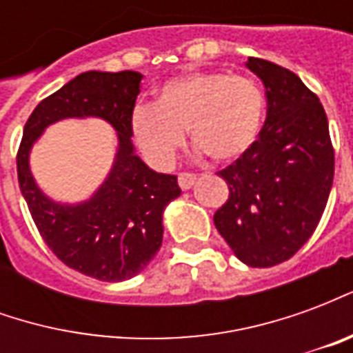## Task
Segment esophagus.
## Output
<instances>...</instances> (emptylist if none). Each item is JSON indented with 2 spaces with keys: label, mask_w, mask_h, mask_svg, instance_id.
Returning <instances> with one entry per match:
<instances>
[{
  "label": "esophagus",
  "mask_w": 353,
  "mask_h": 353,
  "mask_svg": "<svg viewBox=\"0 0 353 353\" xmlns=\"http://www.w3.org/2000/svg\"><path fill=\"white\" fill-rule=\"evenodd\" d=\"M194 181H196V176H194V174H187V172L179 174V177H177V183H179V187H181L183 191H189L192 185H194Z\"/></svg>",
  "instance_id": "esophagus-1"
}]
</instances>
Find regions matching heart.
<instances>
[{
    "label": "heart",
    "instance_id": "1",
    "mask_svg": "<svg viewBox=\"0 0 353 353\" xmlns=\"http://www.w3.org/2000/svg\"><path fill=\"white\" fill-rule=\"evenodd\" d=\"M265 96L248 77L223 72H189L157 88L153 105L132 113L134 143L154 168L172 166L183 145L185 128L196 153L215 161L242 159L259 138Z\"/></svg>",
    "mask_w": 353,
    "mask_h": 353
}]
</instances>
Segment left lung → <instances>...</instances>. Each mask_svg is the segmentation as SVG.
<instances>
[{"label":"left lung","instance_id":"left-lung-1","mask_svg":"<svg viewBox=\"0 0 353 353\" xmlns=\"http://www.w3.org/2000/svg\"><path fill=\"white\" fill-rule=\"evenodd\" d=\"M245 68L263 81L266 121L255 145L219 172L229 200L214 223L244 265L266 268L293 257L318 227L334 151L323 105L295 73L263 58Z\"/></svg>","mask_w":353,"mask_h":353}]
</instances>
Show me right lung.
Wrapping results in <instances>:
<instances>
[{
    "label": "right lung",
    "mask_w": 353,
    "mask_h": 353,
    "mask_svg": "<svg viewBox=\"0 0 353 353\" xmlns=\"http://www.w3.org/2000/svg\"><path fill=\"white\" fill-rule=\"evenodd\" d=\"M143 75L87 72L34 109L17 154L20 192L37 230L64 265L101 281H124L145 268L162 245V214L181 194L177 177L159 174L134 151L130 121ZM103 118L117 132V153L91 199L70 205L47 197L29 168L31 147L64 118Z\"/></svg>",
    "instance_id": "obj_1"
}]
</instances>
